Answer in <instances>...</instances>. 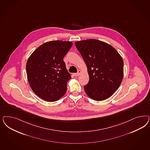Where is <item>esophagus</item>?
I'll use <instances>...</instances> for the list:
<instances>
[{
    "label": "esophagus",
    "mask_w": 150,
    "mask_h": 150,
    "mask_svg": "<svg viewBox=\"0 0 150 150\" xmlns=\"http://www.w3.org/2000/svg\"><path fill=\"white\" fill-rule=\"evenodd\" d=\"M81 72H82V71H81V70H79V71H78V73H74L73 75H74L75 77H77L78 76H79V74L81 73Z\"/></svg>",
    "instance_id": "obj_1"
}]
</instances>
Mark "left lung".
<instances>
[{"label": "left lung", "instance_id": "obj_1", "mask_svg": "<svg viewBox=\"0 0 150 150\" xmlns=\"http://www.w3.org/2000/svg\"><path fill=\"white\" fill-rule=\"evenodd\" d=\"M75 45L87 65L89 80L84 88L87 96L96 101L111 97L123 79L120 54L110 45L96 39L78 41Z\"/></svg>", "mask_w": 150, "mask_h": 150}]
</instances>
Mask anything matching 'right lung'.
<instances>
[{
  "mask_svg": "<svg viewBox=\"0 0 150 150\" xmlns=\"http://www.w3.org/2000/svg\"><path fill=\"white\" fill-rule=\"evenodd\" d=\"M71 41H51L40 46L29 57L26 74L29 85L40 98L59 100L66 93L71 76L63 58L72 46Z\"/></svg>",
  "mask_w": 150,
  "mask_h": 150,
  "instance_id": "right-lung-1",
  "label": "right lung"
}]
</instances>
